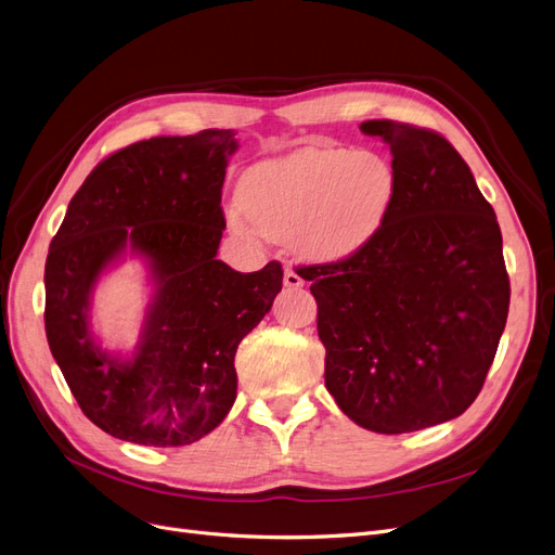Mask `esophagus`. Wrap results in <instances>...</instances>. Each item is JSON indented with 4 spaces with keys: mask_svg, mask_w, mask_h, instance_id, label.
<instances>
[{
    "mask_svg": "<svg viewBox=\"0 0 555 555\" xmlns=\"http://www.w3.org/2000/svg\"><path fill=\"white\" fill-rule=\"evenodd\" d=\"M283 285H285V288L297 291V288H304V279L288 267V270H285V274H283Z\"/></svg>",
    "mask_w": 555,
    "mask_h": 555,
    "instance_id": "obj_1",
    "label": "esophagus"
}]
</instances>
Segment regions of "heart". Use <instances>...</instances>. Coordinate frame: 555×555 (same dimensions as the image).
<instances>
[{
  "label": "heart",
  "mask_w": 555,
  "mask_h": 555,
  "mask_svg": "<svg viewBox=\"0 0 555 555\" xmlns=\"http://www.w3.org/2000/svg\"><path fill=\"white\" fill-rule=\"evenodd\" d=\"M396 198V173L375 153L301 146L242 176L231 223L242 235L291 237L320 262L357 256L371 244Z\"/></svg>",
  "instance_id": "heart-1"
}]
</instances>
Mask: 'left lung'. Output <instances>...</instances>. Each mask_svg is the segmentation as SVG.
I'll return each instance as SVG.
<instances>
[{"label": "left lung", "instance_id": "8db88e82", "mask_svg": "<svg viewBox=\"0 0 555 555\" xmlns=\"http://www.w3.org/2000/svg\"><path fill=\"white\" fill-rule=\"evenodd\" d=\"M393 155L382 231L338 262L301 267L318 301L324 384L347 418L379 435L464 414L496 357L509 279L494 208L433 130L365 120Z\"/></svg>", "mask_w": 555, "mask_h": 555}]
</instances>
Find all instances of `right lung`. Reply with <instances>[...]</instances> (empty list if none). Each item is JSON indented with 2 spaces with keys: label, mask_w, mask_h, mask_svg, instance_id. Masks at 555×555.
<instances>
[{
  "label": "right lung",
  "mask_w": 555,
  "mask_h": 555,
  "mask_svg": "<svg viewBox=\"0 0 555 555\" xmlns=\"http://www.w3.org/2000/svg\"><path fill=\"white\" fill-rule=\"evenodd\" d=\"M233 130L153 137L102 159L77 190L46 262L50 352L91 423L139 446H188L231 412L240 340L270 313L281 262L242 274L217 260ZM128 253L154 295L130 358L101 350L92 291Z\"/></svg>",
  "instance_id": "add662e5"
}]
</instances>
